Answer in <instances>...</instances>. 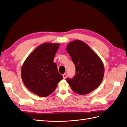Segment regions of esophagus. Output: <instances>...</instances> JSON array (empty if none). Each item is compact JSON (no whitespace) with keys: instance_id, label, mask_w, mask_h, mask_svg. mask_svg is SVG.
<instances>
[{"instance_id":"1","label":"esophagus","mask_w":127,"mask_h":127,"mask_svg":"<svg viewBox=\"0 0 127 127\" xmlns=\"http://www.w3.org/2000/svg\"><path fill=\"white\" fill-rule=\"evenodd\" d=\"M63 78L65 79L66 78V74L65 73L63 74Z\"/></svg>"}]
</instances>
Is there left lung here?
<instances>
[{"mask_svg":"<svg viewBox=\"0 0 127 127\" xmlns=\"http://www.w3.org/2000/svg\"><path fill=\"white\" fill-rule=\"evenodd\" d=\"M66 50L75 66L73 78L66 79L72 90L86 95L96 89L102 82L104 67L102 60L90 47L76 40L68 43Z\"/></svg>","mask_w":127,"mask_h":127,"instance_id":"8db88e82","label":"left lung"}]
</instances>
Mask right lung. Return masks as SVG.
I'll return each instance as SVG.
<instances>
[{"label":"right lung","mask_w":127,"mask_h":127,"mask_svg":"<svg viewBox=\"0 0 127 127\" xmlns=\"http://www.w3.org/2000/svg\"><path fill=\"white\" fill-rule=\"evenodd\" d=\"M60 47L59 43L46 42L39 46L25 60L21 77L25 86L40 97H46L56 89L63 79L53 61Z\"/></svg>","instance_id":"1"}]
</instances>
